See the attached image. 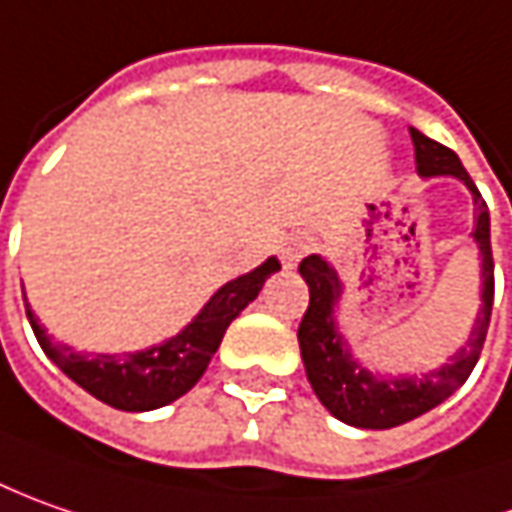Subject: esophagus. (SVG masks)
<instances>
[{
    "label": "esophagus",
    "instance_id": "34e87169",
    "mask_svg": "<svg viewBox=\"0 0 512 512\" xmlns=\"http://www.w3.org/2000/svg\"><path fill=\"white\" fill-rule=\"evenodd\" d=\"M311 249H314V240L309 235H303V232H297V235L286 238L283 249H280V257H283V263L291 269V266H297L303 257L309 255Z\"/></svg>",
    "mask_w": 512,
    "mask_h": 512
}]
</instances>
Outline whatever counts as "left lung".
<instances>
[{
	"mask_svg": "<svg viewBox=\"0 0 512 512\" xmlns=\"http://www.w3.org/2000/svg\"><path fill=\"white\" fill-rule=\"evenodd\" d=\"M411 141L416 152V172L422 178L453 175L473 195V203H476L473 240L479 243V255H482V309L476 314L467 343L442 368L419 374V377L416 374L414 377H379L351 357L343 331L334 320V306L343 297V283L337 272L320 255H309L300 263V274L309 283V309L297 328L306 377L331 416L365 431H385V428L405 425L416 416L428 414L439 402H445L456 388H462L479 362L487 326H490V311H493V252H490V212H487L485 198L470 181L456 152L442 147L439 141L422 135L414 127H411Z\"/></svg>",
	"mask_w": 512,
	"mask_h": 512,
	"instance_id": "left-lung-1",
	"label": "left lung"
}]
</instances>
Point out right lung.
Returning <instances> with one entry per match:
<instances>
[{
  "label": "right lung",
  "mask_w": 512,
  "mask_h": 512,
  "mask_svg": "<svg viewBox=\"0 0 512 512\" xmlns=\"http://www.w3.org/2000/svg\"><path fill=\"white\" fill-rule=\"evenodd\" d=\"M277 269H280V260L269 257L255 272L229 280L212 294V300L181 334L169 337L167 343L152 345L147 351H133V354H81L70 345L53 343L45 328L39 326L36 314L27 306L25 289H22V297H25L27 320L42 351L76 385L118 411H155L184 397L203 377L229 323L255 300L266 277Z\"/></svg>",
  "instance_id": "right-lung-1"
}]
</instances>
